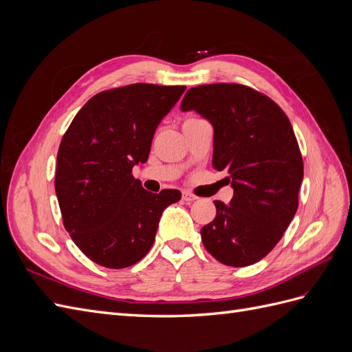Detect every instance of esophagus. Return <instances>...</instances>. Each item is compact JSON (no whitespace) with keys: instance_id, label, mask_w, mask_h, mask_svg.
<instances>
[{"instance_id":"obj_1","label":"esophagus","mask_w":352,"mask_h":352,"mask_svg":"<svg viewBox=\"0 0 352 352\" xmlns=\"http://www.w3.org/2000/svg\"><path fill=\"white\" fill-rule=\"evenodd\" d=\"M182 198H184V201H186V202H192V201L198 199V197L194 195L192 192H189V190H185V192L182 194Z\"/></svg>"}]
</instances>
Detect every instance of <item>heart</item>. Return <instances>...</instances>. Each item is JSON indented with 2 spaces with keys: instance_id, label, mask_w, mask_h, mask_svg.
<instances>
[{
  "instance_id": "heart-1",
  "label": "heart",
  "mask_w": 352,
  "mask_h": 352,
  "mask_svg": "<svg viewBox=\"0 0 352 352\" xmlns=\"http://www.w3.org/2000/svg\"><path fill=\"white\" fill-rule=\"evenodd\" d=\"M197 120H201L199 117H188V119L184 122V124H188V123H192V122H197Z\"/></svg>"
}]
</instances>
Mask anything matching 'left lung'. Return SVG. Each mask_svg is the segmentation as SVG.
Returning a JSON list of instances; mask_svg holds the SVG:
<instances>
[{
	"instance_id": "obj_1",
	"label": "left lung",
	"mask_w": 352,
	"mask_h": 352,
	"mask_svg": "<svg viewBox=\"0 0 352 352\" xmlns=\"http://www.w3.org/2000/svg\"><path fill=\"white\" fill-rule=\"evenodd\" d=\"M214 127L212 168L229 173V206L214 201L217 214L201 229L217 261L245 267L278 243L298 208L302 155L285 111L267 95L241 83L190 88L180 104Z\"/></svg>"
}]
</instances>
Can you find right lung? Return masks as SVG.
<instances>
[{"label":"right lung","instance_id":"right-lung-1","mask_svg":"<svg viewBox=\"0 0 352 352\" xmlns=\"http://www.w3.org/2000/svg\"><path fill=\"white\" fill-rule=\"evenodd\" d=\"M186 87L131 83L98 92L74 116L57 154L63 225L89 260L124 269L151 250L177 189L148 192L132 168L145 163L158 123Z\"/></svg>","mask_w":352,"mask_h":352}]
</instances>
